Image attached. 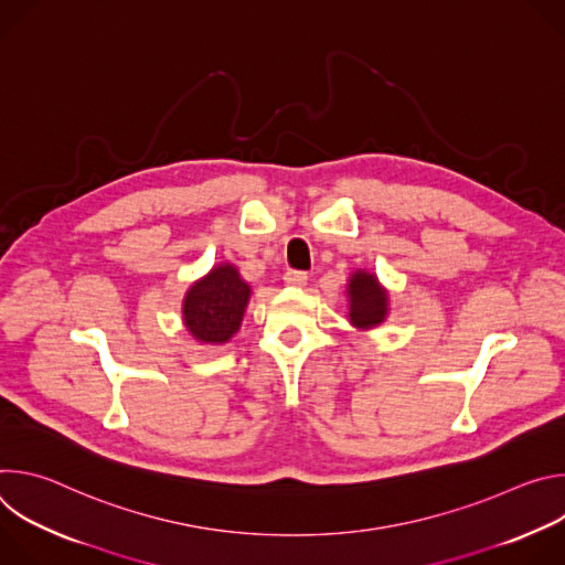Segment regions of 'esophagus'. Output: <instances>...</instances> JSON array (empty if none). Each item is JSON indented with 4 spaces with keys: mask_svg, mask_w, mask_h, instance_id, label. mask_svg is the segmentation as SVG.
Segmentation results:
<instances>
[{
    "mask_svg": "<svg viewBox=\"0 0 565 565\" xmlns=\"http://www.w3.org/2000/svg\"><path fill=\"white\" fill-rule=\"evenodd\" d=\"M284 281H286V286L301 288V286H306V284H308V275H306V273H301V270H288V273L284 275Z\"/></svg>",
    "mask_w": 565,
    "mask_h": 565,
    "instance_id": "1",
    "label": "esophagus"
}]
</instances>
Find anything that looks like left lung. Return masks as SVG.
<instances>
[{
  "mask_svg": "<svg viewBox=\"0 0 565 565\" xmlns=\"http://www.w3.org/2000/svg\"><path fill=\"white\" fill-rule=\"evenodd\" d=\"M349 321L358 331H371L388 317V290L380 284L377 275L369 270H355L347 284Z\"/></svg>",
  "mask_w": 565,
  "mask_h": 565,
  "instance_id": "1",
  "label": "left lung"
}]
</instances>
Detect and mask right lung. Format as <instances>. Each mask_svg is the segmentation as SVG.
Segmentation results:
<instances>
[{"instance_id": "obj_1", "label": "right lung", "mask_w": 565, "mask_h": 565, "mask_svg": "<svg viewBox=\"0 0 565 565\" xmlns=\"http://www.w3.org/2000/svg\"><path fill=\"white\" fill-rule=\"evenodd\" d=\"M253 288L234 264H218L183 297V327L199 344H225L244 321Z\"/></svg>"}]
</instances>
